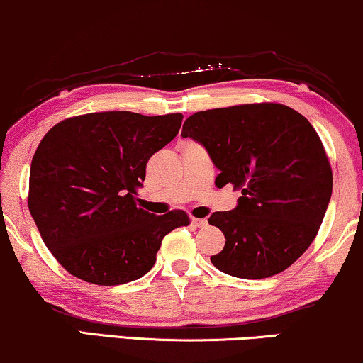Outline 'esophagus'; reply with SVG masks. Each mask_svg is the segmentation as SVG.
Here are the masks:
<instances>
[{
  "label": "esophagus",
  "mask_w": 363,
  "mask_h": 363,
  "mask_svg": "<svg viewBox=\"0 0 363 363\" xmlns=\"http://www.w3.org/2000/svg\"><path fill=\"white\" fill-rule=\"evenodd\" d=\"M192 226L196 228H206L208 226V219H201V218H191Z\"/></svg>",
  "instance_id": "1"
}]
</instances>
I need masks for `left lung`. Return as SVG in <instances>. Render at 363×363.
Masks as SVG:
<instances>
[{
  "mask_svg": "<svg viewBox=\"0 0 363 363\" xmlns=\"http://www.w3.org/2000/svg\"><path fill=\"white\" fill-rule=\"evenodd\" d=\"M182 137L208 150L219 169L216 186L241 191L235 209L208 219L226 238L211 263L245 279L273 277L295 263L318 233L333 186L311 123L286 105L246 104L196 112Z\"/></svg>",
  "mask_w": 363,
  "mask_h": 363,
  "instance_id": "obj_1",
  "label": "left lung"
}]
</instances>
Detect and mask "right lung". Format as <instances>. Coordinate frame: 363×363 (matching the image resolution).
Masks as SVG:
<instances>
[{"label":"right lung","instance_id":"right-lung-1","mask_svg":"<svg viewBox=\"0 0 363 363\" xmlns=\"http://www.w3.org/2000/svg\"><path fill=\"white\" fill-rule=\"evenodd\" d=\"M181 113L95 112L50 128L31 160L28 208L41 240L73 277L113 286L144 277L160 242L187 226L137 206L150 155L181 128Z\"/></svg>","mask_w":363,"mask_h":363}]
</instances>
